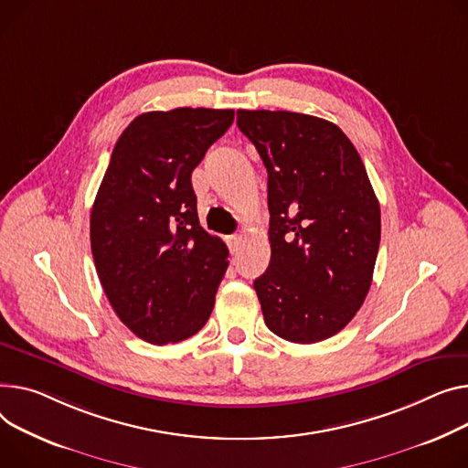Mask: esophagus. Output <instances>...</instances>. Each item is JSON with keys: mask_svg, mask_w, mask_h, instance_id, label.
Wrapping results in <instances>:
<instances>
[{"mask_svg": "<svg viewBox=\"0 0 468 468\" xmlns=\"http://www.w3.org/2000/svg\"><path fill=\"white\" fill-rule=\"evenodd\" d=\"M240 242H242V237H239V235H231V237L228 239V246H229L231 254H237V252H239Z\"/></svg>", "mask_w": 468, "mask_h": 468, "instance_id": "obj_1", "label": "esophagus"}]
</instances>
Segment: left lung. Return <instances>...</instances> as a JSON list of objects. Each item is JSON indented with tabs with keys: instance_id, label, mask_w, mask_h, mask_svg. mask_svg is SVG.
I'll use <instances>...</instances> for the list:
<instances>
[{
	"instance_id": "obj_1",
	"label": "left lung",
	"mask_w": 468,
	"mask_h": 468,
	"mask_svg": "<svg viewBox=\"0 0 468 468\" xmlns=\"http://www.w3.org/2000/svg\"><path fill=\"white\" fill-rule=\"evenodd\" d=\"M267 167L271 261L254 280L267 327L313 345L361 308L380 246V205L352 141L333 122L237 111Z\"/></svg>"
}]
</instances>
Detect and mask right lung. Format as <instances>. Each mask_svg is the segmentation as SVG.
<instances>
[{"label":"right lung","instance_id":"obj_1","mask_svg":"<svg viewBox=\"0 0 468 468\" xmlns=\"http://www.w3.org/2000/svg\"><path fill=\"white\" fill-rule=\"evenodd\" d=\"M231 109L139 114L114 144L90 216V242L116 316L150 345L196 335L229 265L199 226L192 171L233 123Z\"/></svg>","mask_w":468,"mask_h":468}]
</instances>
